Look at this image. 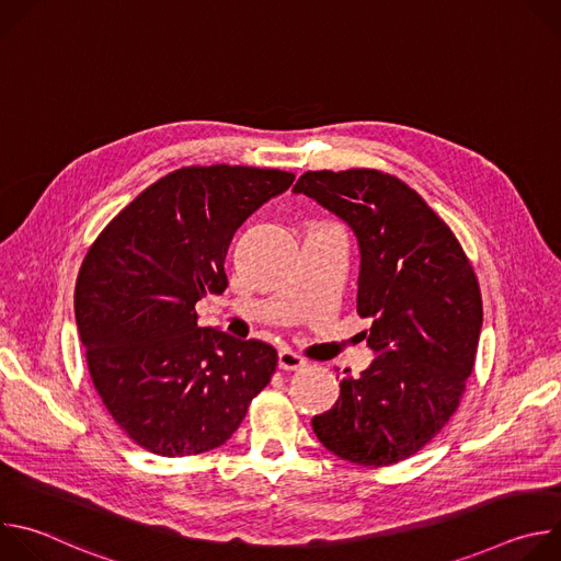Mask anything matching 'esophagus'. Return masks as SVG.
Wrapping results in <instances>:
<instances>
[{
    "label": "esophagus",
    "mask_w": 561,
    "mask_h": 561,
    "mask_svg": "<svg viewBox=\"0 0 561 561\" xmlns=\"http://www.w3.org/2000/svg\"><path fill=\"white\" fill-rule=\"evenodd\" d=\"M277 366H279L282 370H299V368L306 366V359H304L301 355L293 353V351H279V355H277Z\"/></svg>",
    "instance_id": "esophagus-1"
}]
</instances>
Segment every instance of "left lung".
<instances>
[{
	"instance_id": "8db88e82",
	"label": "left lung",
	"mask_w": 561,
	"mask_h": 561,
	"mask_svg": "<svg viewBox=\"0 0 561 561\" xmlns=\"http://www.w3.org/2000/svg\"><path fill=\"white\" fill-rule=\"evenodd\" d=\"M306 195L342 219L359 249L357 312L375 359L340 381L312 417L331 453L388 466L424 448L450 420L474 366L482 295L450 228L404 182L370 169L304 173Z\"/></svg>"
}]
</instances>
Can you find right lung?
Segmentation results:
<instances>
[{"label": "right lung", "instance_id": "add662e5", "mask_svg": "<svg viewBox=\"0 0 561 561\" xmlns=\"http://www.w3.org/2000/svg\"><path fill=\"white\" fill-rule=\"evenodd\" d=\"M295 175L249 167L180 169L133 199L95 239L75 286V319L113 420L162 457L221 446L271 381L277 351L197 324L221 295L234 230Z\"/></svg>", "mask_w": 561, "mask_h": 561}]
</instances>
